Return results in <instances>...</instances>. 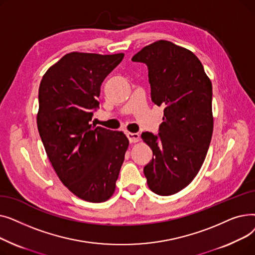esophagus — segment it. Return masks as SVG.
<instances>
[{
    "label": "esophagus",
    "instance_id": "34e87169",
    "mask_svg": "<svg viewBox=\"0 0 255 255\" xmlns=\"http://www.w3.org/2000/svg\"><path fill=\"white\" fill-rule=\"evenodd\" d=\"M127 137H128V139H129V141H130V143H134V142H137V141H139V134H137V133H131V132H129V133H127Z\"/></svg>",
    "mask_w": 255,
    "mask_h": 255
}]
</instances>
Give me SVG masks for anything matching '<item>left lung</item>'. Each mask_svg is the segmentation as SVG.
Returning a JSON list of instances; mask_svg holds the SVG:
<instances>
[{
	"label": "left lung",
	"instance_id": "8db88e82",
	"mask_svg": "<svg viewBox=\"0 0 255 255\" xmlns=\"http://www.w3.org/2000/svg\"><path fill=\"white\" fill-rule=\"evenodd\" d=\"M132 62L148 67L151 99L164 106L158 134L141 133L154 156L144 177L156 194H175L205 161L213 133L212 83L193 52L165 40L143 47Z\"/></svg>",
	"mask_w": 255,
	"mask_h": 255
}]
</instances>
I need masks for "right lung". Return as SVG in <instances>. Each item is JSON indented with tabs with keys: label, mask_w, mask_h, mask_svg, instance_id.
<instances>
[{
	"label": "right lung",
	"mask_w": 255,
	"mask_h": 255,
	"mask_svg": "<svg viewBox=\"0 0 255 255\" xmlns=\"http://www.w3.org/2000/svg\"><path fill=\"white\" fill-rule=\"evenodd\" d=\"M124 53L71 52L46 71L39 87L37 126L61 182L87 202L102 203L116 189L129 140L123 132L90 122L104 78Z\"/></svg>",
	"instance_id": "1"
}]
</instances>
